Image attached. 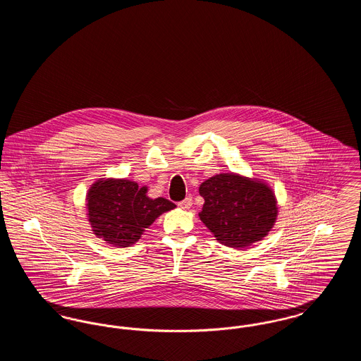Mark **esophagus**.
<instances>
[{
    "mask_svg": "<svg viewBox=\"0 0 361 361\" xmlns=\"http://www.w3.org/2000/svg\"><path fill=\"white\" fill-rule=\"evenodd\" d=\"M178 207H180L181 209H189V208L192 207V199H190V197L184 199L183 202H180V203H178Z\"/></svg>",
    "mask_w": 361,
    "mask_h": 361,
    "instance_id": "obj_1",
    "label": "esophagus"
}]
</instances>
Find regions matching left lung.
Here are the masks:
<instances>
[{
    "label": "left lung",
    "instance_id": "1",
    "mask_svg": "<svg viewBox=\"0 0 361 361\" xmlns=\"http://www.w3.org/2000/svg\"><path fill=\"white\" fill-rule=\"evenodd\" d=\"M199 192L204 199L199 218L224 246L247 247L275 224V193L259 180L221 173L202 183Z\"/></svg>",
    "mask_w": 361,
    "mask_h": 361
}]
</instances>
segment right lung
Here are the masks:
<instances>
[{
  "mask_svg": "<svg viewBox=\"0 0 361 361\" xmlns=\"http://www.w3.org/2000/svg\"><path fill=\"white\" fill-rule=\"evenodd\" d=\"M86 207L93 233L106 243L127 247L134 245L161 214L176 204L164 197L150 199L147 187L139 188L134 181L102 178L89 189Z\"/></svg>",
  "mask_w": 361,
  "mask_h": 361,
  "instance_id": "1",
  "label": "right lung"
}]
</instances>
